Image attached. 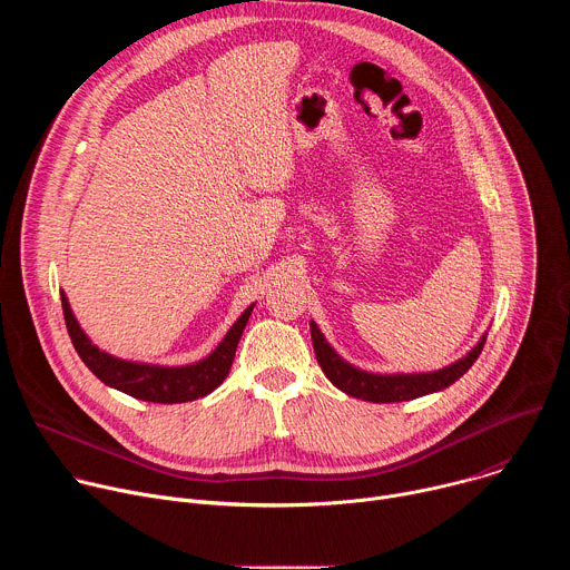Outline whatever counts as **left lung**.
Returning a JSON list of instances; mask_svg holds the SVG:
<instances>
[{
	"label": "left lung",
	"instance_id": "left-lung-1",
	"mask_svg": "<svg viewBox=\"0 0 570 570\" xmlns=\"http://www.w3.org/2000/svg\"><path fill=\"white\" fill-rule=\"evenodd\" d=\"M311 341H313L315 358L322 372L327 374V379L338 390L372 403H394V401H411L424 394H433L455 383L480 356L487 334H482L478 345L471 347L455 363L435 372H411V374H403V372L381 374V372H367L352 365L327 343V338H324V334L320 332V327L313 320H311Z\"/></svg>",
	"mask_w": 570,
	"mask_h": 570
}]
</instances>
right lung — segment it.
Returning a JSON list of instances; mask_svg holds the SVG:
<instances>
[{
	"label": "right lung",
	"mask_w": 570,
	"mask_h": 570,
	"mask_svg": "<svg viewBox=\"0 0 570 570\" xmlns=\"http://www.w3.org/2000/svg\"><path fill=\"white\" fill-rule=\"evenodd\" d=\"M60 302H62V315L67 322L69 338L80 361H83L92 370V374L101 379L106 385L150 403H185L216 390L225 381L232 367L236 345L255 308V304H250L236 317L225 338L216 345V350L209 356L189 365H153V363L117 358L99 350L88 338V334L80 330V324L69 306V299L62 291H60Z\"/></svg>",
	"instance_id": "add662e5"
}]
</instances>
